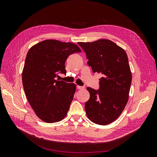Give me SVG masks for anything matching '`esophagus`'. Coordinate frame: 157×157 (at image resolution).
Masks as SVG:
<instances>
[{
	"instance_id": "34e87169",
	"label": "esophagus",
	"mask_w": 157,
	"mask_h": 157,
	"mask_svg": "<svg viewBox=\"0 0 157 157\" xmlns=\"http://www.w3.org/2000/svg\"><path fill=\"white\" fill-rule=\"evenodd\" d=\"M77 88L78 90H84V86H78V85H77Z\"/></svg>"
}]
</instances>
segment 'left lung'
<instances>
[{"label": "left lung", "instance_id": "1", "mask_svg": "<svg viewBox=\"0 0 157 157\" xmlns=\"http://www.w3.org/2000/svg\"><path fill=\"white\" fill-rule=\"evenodd\" d=\"M78 44L86 52L93 73L103 75L98 90L87 87L90 99L85 103L86 115L97 124H109L121 115L128 100L132 74L127 54L107 39Z\"/></svg>", "mask_w": 157, "mask_h": 157}]
</instances>
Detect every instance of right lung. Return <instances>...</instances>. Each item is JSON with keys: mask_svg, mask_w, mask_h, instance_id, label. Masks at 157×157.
Returning a JSON list of instances; mask_svg holds the SVG:
<instances>
[{"mask_svg": "<svg viewBox=\"0 0 157 157\" xmlns=\"http://www.w3.org/2000/svg\"><path fill=\"white\" fill-rule=\"evenodd\" d=\"M80 52L74 43L52 39L42 41L28 51L22 73L23 89L33 111L44 122H59L67 115L76 85L56 77L59 73L66 74L68 57Z\"/></svg>", "mask_w": 157, "mask_h": 157, "instance_id": "obj_1", "label": "right lung"}]
</instances>
